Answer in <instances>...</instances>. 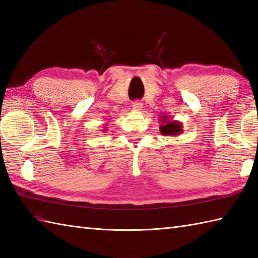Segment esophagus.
Segmentation results:
<instances>
[{"label": "esophagus", "mask_w": 258, "mask_h": 258, "mask_svg": "<svg viewBox=\"0 0 258 258\" xmlns=\"http://www.w3.org/2000/svg\"><path fill=\"white\" fill-rule=\"evenodd\" d=\"M132 106L135 111H141L142 107H143V103H142L141 101H135L132 103Z\"/></svg>", "instance_id": "obj_1"}]
</instances>
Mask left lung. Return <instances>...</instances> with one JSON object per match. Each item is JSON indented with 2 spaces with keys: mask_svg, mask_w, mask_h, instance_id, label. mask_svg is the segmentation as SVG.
<instances>
[{
  "mask_svg": "<svg viewBox=\"0 0 258 258\" xmlns=\"http://www.w3.org/2000/svg\"><path fill=\"white\" fill-rule=\"evenodd\" d=\"M162 120V124L160 126V131L163 135L165 136H176L182 134L183 132V124L178 122V120H173L169 118V116L163 115L160 117Z\"/></svg>",
  "mask_w": 258,
  "mask_h": 258,
  "instance_id": "obj_1",
  "label": "left lung"
}]
</instances>
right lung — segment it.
Returning a JSON list of instances; mask_svg holds the SVG:
<instances>
[{"label": "right lung", "instance_id": "1", "mask_svg": "<svg viewBox=\"0 0 258 258\" xmlns=\"http://www.w3.org/2000/svg\"><path fill=\"white\" fill-rule=\"evenodd\" d=\"M103 131H105V130H103Z\"/></svg>", "mask_w": 258, "mask_h": 258}]
</instances>
